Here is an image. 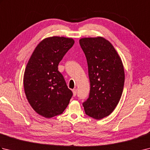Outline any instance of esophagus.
<instances>
[{
	"instance_id": "obj_1",
	"label": "esophagus",
	"mask_w": 150,
	"mask_h": 150,
	"mask_svg": "<svg viewBox=\"0 0 150 150\" xmlns=\"http://www.w3.org/2000/svg\"><path fill=\"white\" fill-rule=\"evenodd\" d=\"M73 91V96H76V95H77V90L76 89H73V90H72Z\"/></svg>"
}]
</instances>
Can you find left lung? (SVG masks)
Here are the masks:
<instances>
[{"instance_id": "left-lung-1", "label": "left lung", "mask_w": 150, "mask_h": 150, "mask_svg": "<svg viewBox=\"0 0 150 150\" xmlns=\"http://www.w3.org/2000/svg\"><path fill=\"white\" fill-rule=\"evenodd\" d=\"M86 57L90 91L83 103L85 113L100 120L109 115L117 106L124 84V70L119 54L102 37L79 40Z\"/></svg>"}]
</instances>
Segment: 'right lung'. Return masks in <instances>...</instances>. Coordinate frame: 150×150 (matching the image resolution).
I'll return each instance as SVG.
<instances>
[{
  "mask_svg": "<svg viewBox=\"0 0 150 150\" xmlns=\"http://www.w3.org/2000/svg\"><path fill=\"white\" fill-rule=\"evenodd\" d=\"M74 43L71 38H46L28 60L24 74L25 94L33 109L45 118L62 113L73 95L58 65Z\"/></svg>",
  "mask_w": 150,
  "mask_h": 150,
  "instance_id": "right-lung-1",
  "label": "right lung"
}]
</instances>
